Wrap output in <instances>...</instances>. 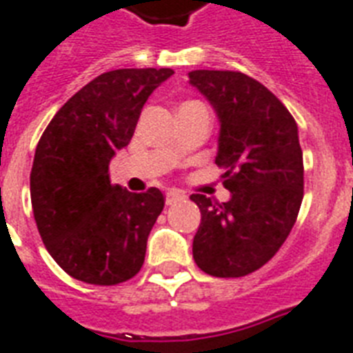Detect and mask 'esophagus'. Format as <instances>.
Wrapping results in <instances>:
<instances>
[{
    "label": "esophagus",
    "mask_w": 353,
    "mask_h": 353,
    "mask_svg": "<svg viewBox=\"0 0 353 353\" xmlns=\"http://www.w3.org/2000/svg\"><path fill=\"white\" fill-rule=\"evenodd\" d=\"M185 198H187V196H185L181 190H177V188H170V190L166 192V205H174Z\"/></svg>",
    "instance_id": "34e87169"
}]
</instances>
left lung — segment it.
<instances>
[{"label": "left lung", "instance_id": "left-lung-1", "mask_svg": "<svg viewBox=\"0 0 353 353\" xmlns=\"http://www.w3.org/2000/svg\"><path fill=\"white\" fill-rule=\"evenodd\" d=\"M188 82L220 119L216 165L223 168L225 203L203 194L192 254L212 276L236 279L276 254L295 225L304 196L299 128L288 108L258 80L240 71L198 69Z\"/></svg>", "mask_w": 353, "mask_h": 353}]
</instances>
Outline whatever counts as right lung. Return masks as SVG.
<instances>
[{"instance_id":"add662e5","label":"right lung","mask_w":353,"mask_h":353,"mask_svg":"<svg viewBox=\"0 0 353 353\" xmlns=\"http://www.w3.org/2000/svg\"><path fill=\"white\" fill-rule=\"evenodd\" d=\"M174 71L115 69L74 93L36 146L30 201L54 262L85 284L115 285L141 271L146 241L165 207L159 188L128 192L110 161L130 144L144 102Z\"/></svg>"}]
</instances>
